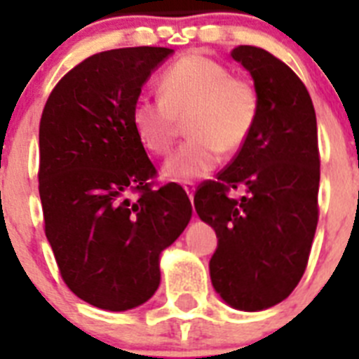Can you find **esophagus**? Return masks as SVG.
<instances>
[{
  "label": "esophagus",
  "mask_w": 359,
  "mask_h": 359,
  "mask_svg": "<svg viewBox=\"0 0 359 359\" xmlns=\"http://www.w3.org/2000/svg\"><path fill=\"white\" fill-rule=\"evenodd\" d=\"M185 190H187V194H189V198H190V201H192V199H194V192H196V185L194 183H185Z\"/></svg>",
  "instance_id": "esophagus-1"
}]
</instances>
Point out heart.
Here are the masks:
<instances>
[{
    "label": "heart",
    "instance_id": "obj_1",
    "mask_svg": "<svg viewBox=\"0 0 359 359\" xmlns=\"http://www.w3.org/2000/svg\"><path fill=\"white\" fill-rule=\"evenodd\" d=\"M160 95L138 98L131 122L140 144L165 156L187 118L190 138L163 165L165 177L180 183L210 172L223 151H239L261 111V97L250 79L203 53H189L165 69Z\"/></svg>",
    "mask_w": 359,
    "mask_h": 359
}]
</instances>
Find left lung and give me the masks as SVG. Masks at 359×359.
Returning a JSON list of instances; mask_svg holds the SVG:
<instances>
[{
    "label": "left lung",
    "mask_w": 359,
    "mask_h": 359,
    "mask_svg": "<svg viewBox=\"0 0 359 359\" xmlns=\"http://www.w3.org/2000/svg\"><path fill=\"white\" fill-rule=\"evenodd\" d=\"M231 57L252 73L261 111L248 142L194 196L217 233L210 278L224 302L261 311L282 302L302 278L318 224L320 152L309 91L280 59L241 44ZM243 186V198L229 192Z\"/></svg>",
    "instance_id": "left-lung-1"
}]
</instances>
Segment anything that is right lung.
Segmentation results:
<instances>
[{"mask_svg":"<svg viewBox=\"0 0 359 359\" xmlns=\"http://www.w3.org/2000/svg\"><path fill=\"white\" fill-rule=\"evenodd\" d=\"M170 53H95L57 82L41 115L44 233L66 286L100 309L147 302L160 286V253L192 217L177 183L154 187L156 167L131 122L142 86Z\"/></svg>","mask_w":359,"mask_h":359,"instance_id":"1","label":"right lung"}]
</instances>
